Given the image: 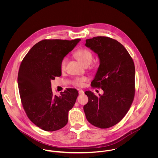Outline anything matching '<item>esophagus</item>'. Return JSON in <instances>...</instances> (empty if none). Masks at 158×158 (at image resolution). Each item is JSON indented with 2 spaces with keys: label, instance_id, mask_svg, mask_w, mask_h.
Returning a JSON list of instances; mask_svg holds the SVG:
<instances>
[{
  "label": "esophagus",
  "instance_id": "esophagus-1",
  "mask_svg": "<svg viewBox=\"0 0 158 158\" xmlns=\"http://www.w3.org/2000/svg\"><path fill=\"white\" fill-rule=\"evenodd\" d=\"M84 91L82 90H79L78 91V94H79V95H83L84 94Z\"/></svg>",
  "mask_w": 158,
  "mask_h": 158
}]
</instances>
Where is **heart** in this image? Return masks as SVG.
I'll use <instances>...</instances> for the list:
<instances>
[{"label": "heart", "mask_w": 158, "mask_h": 158, "mask_svg": "<svg viewBox=\"0 0 158 158\" xmlns=\"http://www.w3.org/2000/svg\"><path fill=\"white\" fill-rule=\"evenodd\" d=\"M74 56L85 66L86 65H89L92 60V55L90 51L85 48H80L77 50L73 53ZM68 63V58L64 57L61 62L60 64V69L62 71L65 70L66 64ZM88 78L86 77H77L75 78L72 83L73 85L78 87H83L86 81H88Z\"/></svg>", "instance_id": "b5f03b06"}]
</instances>
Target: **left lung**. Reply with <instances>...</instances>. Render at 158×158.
<instances>
[{
	"label": "left lung",
	"mask_w": 158,
	"mask_h": 158,
	"mask_svg": "<svg viewBox=\"0 0 158 158\" xmlns=\"http://www.w3.org/2000/svg\"><path fill=\"white\" fill-rule=\"evenodd\" d=\"M85 45L96 53L100 65L91 83L103 94L97 97L90 90L85 93L88 103L83 109L88 121L100 128L118 123L128 111L135 97V67L124 46L105 36L86 40Z\"/></svg>",
	"instance_id": "left-lung-1"
}]
</instances>
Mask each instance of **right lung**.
<instances>
[{"label":"right lung","mask_w":158,"mask_h":158,"mask_svg":"<svg viewBox=\"0 0 158 158\" xmlns=\"http://www.w3.org/2000/svg\"><path fill=\"white\" fill-rule=\"evenodd\" d=\"M80 40H43L32 47L21 64L18 84L23 109L30 120L46 131L67 124L68 112L78 95L72 88L54 95L51 80L61 75V60Z\"/></svg>","instance_id":"add662e5"}]
</instances>
